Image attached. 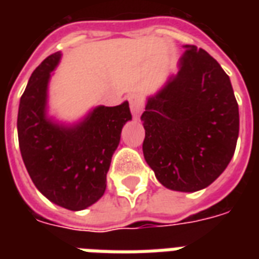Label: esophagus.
Masks as SVG:
<instances>
[{
    "label": "esophagus",
    "mask_w": 259,
    "mask_h": 259,
    "mask_svg": "<svg viewBox=\"0 0 259 259\" xmlns=\"http://www.w3.org/2000/svg\"><path fill=\"white\" fill-rule=\"evenodd\" d=\"M129 104H130V111L133 118H139L140 116L141 111L144 108V101H143V97L140 94H130L129 96Z\"/></svg>",
    "instance_id": "34e87169"
}]
</instances>
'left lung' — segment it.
<instances>
[{
  "label": "left lung",
  "mask_w": 259,
  "mask_h": 259,
  "mask_svg": "<svg viewBox=\"0 0 259 259\" xmlns=\"http://www.w3.org/2000/svg\"><path fill=\"white\" fill-rule=\"evenodd\" d=\"M179 72L147 97L143 154L169 190L194 193L222 175L239 137V105L229 76L202 48L183 46Z\"/></svg>",
  "instance_id": "1"
}]
</instances>
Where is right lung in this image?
<instances>
[{"label": "right lung", "mask_w": 259, "mask_h": 259, "mask_svg": "<svg viewBox=\"0 0 259 259\" xmlns=\"http://www.w3.org/2000/svg\"><path fill=\"white\" fill-rule=\"evenodd\" d=\"M62 54L50 55L31 73L20 98L18 137L33 183L57 205L81 211L101 198L126 122L129 102L94 107L74 123L48 115V85Z\"/></svg>", "instance_id": "add662e5"}]
</instances>
